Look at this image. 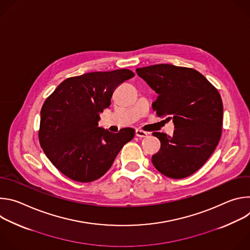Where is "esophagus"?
Returning <instances> with one entry per match:
<instances>
[{
	"label": "esophagus",
	"mask_w": 250,
	"mask_h": 250,
	"mask_svg": "<svg viewBox=\"0 0 250 250\" xmlns=\"http://www.w3.org/2000/svg\"><path fill=\"white\" fill-rule=\"evenodd\" d=\"M135 135L138 137H146L148 135V133L145 130H141V129H136L135 130Z\"/></svg>",
	"instance_id": "1"
}]
</instances>
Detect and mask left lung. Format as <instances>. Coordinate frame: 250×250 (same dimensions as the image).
<instances>
[{
    "instance_id": "obj_1",
    "label": "left lung",
    "mask_w": 250,
    "mask_h": 250,
    "mask_svg": "<svg viewBox=\"0 0 250 250\" xmlns=\"http://www.w3.org/2000/svg\"><path fill=\"white\" fill-rule=\"evenodd\" d=\"M136 73L157 94L152 109L173 120L169 136L153 132L161 144L152 155L163 175L181 179L199 170L215 151L223 130L224 106L220 93L197 70L171 64L136 68Z\"/></svg>"
}]
</instances>
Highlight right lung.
<instances>
[{"label": "right lung", "mask_w": 250, "mask_h": 250, "mask_svg": "<svg viewBox=\"0 0 250 250\" xmlns=\"http://www.w3.org/2000/svg\"><path fill=\"white\" fill-rule=\"evenodd\" d=\"M134 77L128 69L90 72L58 85L41 111L39 138L51 163L77 182L95 181L108 171L123 146L134 136L131 127L118 133L98 126L114 91Z\"/></svg>", "instance_id": "right-lung-1"}]
</instances>
